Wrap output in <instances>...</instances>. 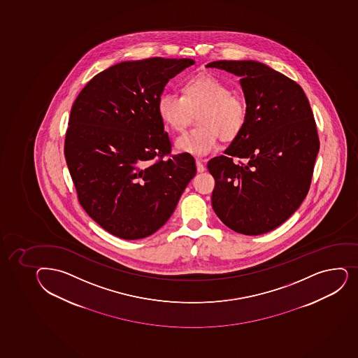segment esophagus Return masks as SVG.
Masks as SVG:
<instances>
[{
	"label": "esophagus",
	"mask_w": 358,
	"mask_h": 358,
	"mask_svg": "<svg viewBox=\"0 0 358 358\" xmlns=\"http://www.w3.org/2000/svg\"><path fill=\"white\" fill-rule=\"evenodd\" d=\"M196 169H197V173H204L207 170L206 166L203 164L202 159H196Z\"/></svg>",
	"instance_id": "obj_1"
}]
</instances>
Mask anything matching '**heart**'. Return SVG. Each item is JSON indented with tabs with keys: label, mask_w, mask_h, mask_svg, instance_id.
<instances>
[{
	"label": "heart",
	"mask_w": 358,
	"mask_h": 358,
	"mask_svg": "<svg viewBox=\"0 0 358 358\" xmlns=\"http://www.w3.org/2000/svg\"><path fill=\"white\" fill-rule=\"evenodd\" d=\"M199 110V128L182 134L175 141L177 150L196 157L213 152L218 137L223 141L235 138L247 122L245 102L214 75L189 78L182 85V96L164 92L157 100L159 117L176 131L185 128L192 111Z\"/></svg>",
	"instance_id": "heart-1"
}]
</instances>
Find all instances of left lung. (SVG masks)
Wrapping results in <instances>:
<instances>
[{
	"instance_id": "8db88e82",
	"label": "left lung",
	"mask_w": 358,
	"mask_h": 358,
	"mask_svg": "<svg viewBox=\"0 0 358 358\" xmlns=\"http://www.w3.org/2000/svg\"><path fill=\"white\" fill-rule=\"evenodd\" d=\"M241 78L247 122L224 151L208 163L215 178V214L234 231L256 236L290 217L306 199L320 150L309 101L295 81L264 63L215 61ZM232 157L248 161L236 165Z\"/></svg>"
}]
</instances>
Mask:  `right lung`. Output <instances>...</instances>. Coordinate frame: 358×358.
<instances>
[{
    "instance_id": "right-lung-1",
    "label": "right lung",
    "mask_w": 358,
    "mask_h": 358,
    "mask_svg": "<svg viewBox=\"0 0 358 358\" xmlns=\"http://www.w3.org/2000/svg\"><path fill=\"white\" fill-rule=\"evenodd\" d=\"M190 59L126 61L96 75L71 108L64 156L85 213L123 240L166 224L195 176L189 154H170L157 100ZM160 159L154 162L153 159Z\"/></svg>"
}]
</instances>
